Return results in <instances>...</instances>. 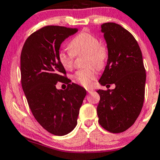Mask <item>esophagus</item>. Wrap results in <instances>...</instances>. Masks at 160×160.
Here are the masks:
<instances>
[{
	"label": "esophagus",
	"mask_w": 160,
	"mask_h": 160,
	"mask_svg": "<svg viewBox=\"0 0 160 160\" xmlns=\"http://www.w3.org/2000/svg\"><path fill=\"white\" fill-rule=\"evenodd\" d=\"M93 88H87V92H88V93H91V92H93Z\"/></svg>",
	"instance_id": "obj_1"
}]
</instances>
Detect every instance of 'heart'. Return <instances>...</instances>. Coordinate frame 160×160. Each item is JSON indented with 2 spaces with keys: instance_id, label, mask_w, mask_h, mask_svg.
Returning a JSON list of instances; mask_svg holds the SVG:
<instances>
[{
  "instance_id": "1",
  "label": "heart",
  "mask_w": 160,
  "mask_h": 160,
  "mask_svg": "<svg viewBox=\"0 0 160 160\" xmlns=\"http://www.w3.org/2000/svg\"><path fill=\"white\" fill-rule=\"evenodd\" d=\"M69 51H60L58 58L60 65L65 70H71L73 67L74 57L81 54H87L86 65H93L98 69L105 66L108 58V49L100 44L99 40L93 34L82 32L75 36L68 44ZM96 71L90 67L83 70L77 71L72 76V80L85 87L91 85L96 78Z\"/></svg>"
}]
</instances>
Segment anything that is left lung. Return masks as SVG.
I'll use <instances>...</instances> for the list:
<instances>
[{
    "label": "left lung",
    "instance_id": "left-lung-1",
    "mask_svg": "<svg viewBox=\"0 0 160 160\" xmlns=\"http://www.w3.org/2000/svg\"><path fill=\"white\" fill-rule=\"evenodd\" d=\"M101 32L108 48V60L98 82L116 88L98 89L97 107L99 124L107 131L119 133L131 127L141 112L145 96L146 70L139 44L126 29L116 23H105Z\"/></svg>",
    "mask_w": 160,
    "mask_h": 160
}]
</instances>
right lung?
<instances>
[{
  "label": "right lung",
  "instance_id": "1",
  "mask_svg": "<svg viewBox=\"0 0 160 160\" xmlns=\"http://www.w3.org/2000/svg\"><path fill=\"white\" fill-rule=\"evenodd\" d=\"M76 28L46 26L31 34L21 55V85L33 116L52 134L65 136L77 125L86 90L75 83L65 90L56 84L66 79L58 58L61 44Z\"/></svg>",
  "mask_w": 160,
  "mask_h": 160
}]
</instances>
